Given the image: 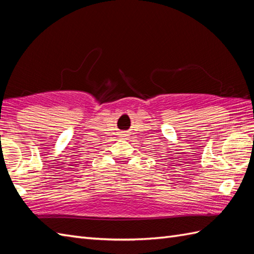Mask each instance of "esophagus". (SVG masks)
Wrapping results in <instances>:
<instances>
[{"label": "esophagus", "instance_id": "esophagus-1", "mask_svg": "<svg viewBox=\"0 0 254 254\" xmlns=\"http://www.w3.org/2000/svg\"><path fill=\"white\" fill-rule=\"evenodd\" d=\"M122 135H125V134H122ZM122 137H123V136H122Z\"/></svg>", "mask_w": 254, "mask_h": 254}]
</instances>
